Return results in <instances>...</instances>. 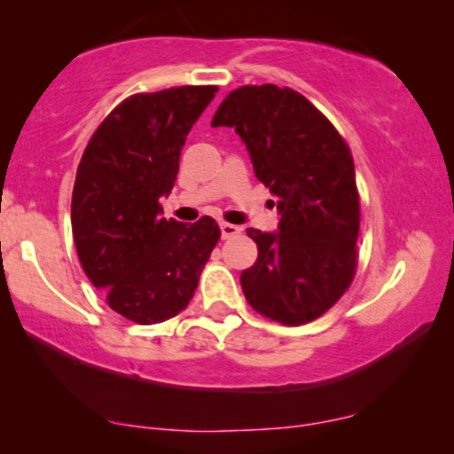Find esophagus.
<instances>
[{
	"mask_svg": "<svg viewBox=\"0 0 454 454\" xmlns=\"http://www.w3.org/2000/svg\"><path fill=\"white\" fill-rule=\"evenodd\" d=\"M239 233H241V227L231 225V223H221V235H223V239L235 238V235H239Z\"/></svg>",
	"mask_w": 454,
	"mask_h": 454,
	"instance_id": "34e87169",
	"label": "esophagus"
}]
</instances>
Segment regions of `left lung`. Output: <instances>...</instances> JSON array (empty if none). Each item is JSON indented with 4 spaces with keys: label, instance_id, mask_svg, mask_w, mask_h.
<instances>
[{
    "label": "left lung",
    "instance_id": "left-lung-1",
    "mask_svg": "<svg viewBox=\"0 0 454 454\" xmlns=\"http://www.w3.org/2000/svg\"><path fill=\"white\" fill-rule=\"evenodd\" d=\"M213 126L235 128L281 210L277 233L247 229L258 246L241 272L247 303L285 326L320 318L357 270L359 194L345 138L306 97L275 84L229 92Z\"/></svg>",
    "mask_w": 454,
    "mask_h": 454
}]
</instances>
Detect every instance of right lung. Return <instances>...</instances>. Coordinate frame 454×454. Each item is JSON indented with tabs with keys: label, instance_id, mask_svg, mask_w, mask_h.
Returning <instances> with one entry per match:
<instances>
[{
	"label": "right lung",
	"instance_id": "right-lung-1",
	"mask_svg": "<svg viewBox=\"0 0 454 454\" xmlns=\"http://www.w3.org/2000/svg\"><path fill=\"white\" fill-rule=\"evenodd\" d=\"M216 86H177L121 101L90 136L72 194L80 264L111 309L157 325L185 309L221 239L213 216L163 219L179 154Z\"/></svg>",
	"mask_w": 454,
	"mask_h": 454
}]
</instances>
